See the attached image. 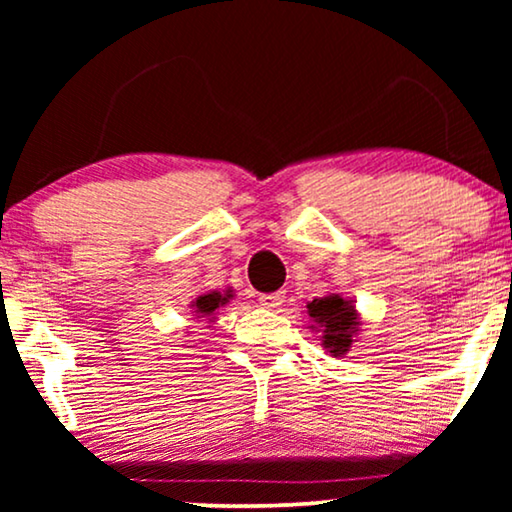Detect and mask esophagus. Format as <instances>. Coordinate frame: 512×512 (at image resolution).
Segmentation results:
<instances>
[{"label": "esophagus", "instance_id": "34e87169", "mask_svg": "<svg viewBox=\"0 0 512 512\" xmlns=\"http://www.w3.org/2000/svg\"><path fill=\"white\" fill-rule=\"evenodd\" d=\"M258 300H261V305L265 307V310H277V307L284 303V293H282V291H277V293H263V296L258 298Z\"/></svg>", "mask_w": 512, "mask_h": 512}]
</instances>
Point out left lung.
Returning a JSON list of instances; mask_svg holds the SVG:
<instances>
[{"label": "left lung", "mask_w": 512, "mask_h": 512, "mask_svg": "<svg viewBox=\"0 0 512 512\" xmlns=\"http://www.w3.org/2000/svg\"><path fill=\"white\" fill-rule=\"evenodd\" d=\"M307 314L314 324V333H321V345L331 356L340 359L354 345V338L361 331V317L356 312L354 300L342 298L340 293H328L324 298H314L307 303Z\"/></svg>", "instance_id": "left-lung-1"}]
</instances>
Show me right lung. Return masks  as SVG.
<instances>
[{
	"instance_id": "add662e5",
	"label": "right lung",
	"mask_w": 512,
	"mask_h": 512,
	"mask_svg": "<svg viewBox=\"0 0 512 512\" xmlns=\"http://www.w3.org/2000/svg\"><path fill=\"white\" fill-rule=\"evenodd\" d=\"M230 298H233V291L226 289V291H209V293H202L191 303L195 317H209V321L214 319V312L223 307L226 303H230Z\"/></svg>"
}]
</instances>
